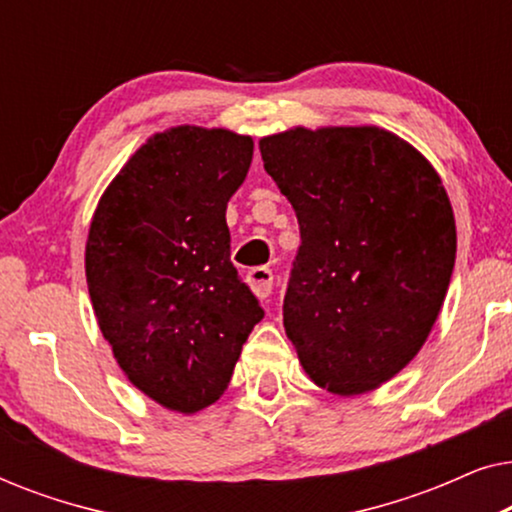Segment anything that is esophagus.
Here are the masks:
<instances>
[{"label":"esophagus","mask_w":512,"mask_h":512,"mask_svg":"<svg viewBox=\"0 0 512 512\" xmlns=\"http://www.w3.org/2000/svg\"><path fill=\"white\" fill-rule=\"evenodd\" d=\"M272 279H275V275H272L270 268H254L247 272V284L261 300H265L272 293Z\"/></svg>","instance_id":"obj_1"}]
</instances>
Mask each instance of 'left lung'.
I'll list each match as a JSON object with an SVG mask.
<instances>
[{
    "label": "left lung",
    "instance_id": "left-lung-1",
    "mask_svg": "<svg viewBox=\"0 0 512 512\" xmlns=\"http://www.w3.org/2000/svg\"><path fill=\"white\" fill-rule=\"evenodd\" d=\"M300 247L284 328L314 384L366 394L415 359L450 286L457 228L417 149L375 128H293L261 139Z\"/></svg>",
    "mask_w": 512,
    "mask_h": 512
}]
</instances>
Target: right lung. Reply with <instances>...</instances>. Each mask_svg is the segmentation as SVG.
I'll return each mask as SVG.
<instances>
[{
	"label": "right lung",
	"instance_id": "add662e5",
	"mask_svg": "<svg viewBox=\"0 0 512 512\" xmlns=\"http://www.w3.org/2000/svg\"><path fill=\"white\" fill-rule=\"evenodd\" d=\"M254 142L179 125L137 149L100 198L86 279L104 340L139 391L193 415L228 389L263 319L230 263L226 207Z\"/></svg>",
	"mask_w": 512,
	"mask_h": 512
}]
</instances>
